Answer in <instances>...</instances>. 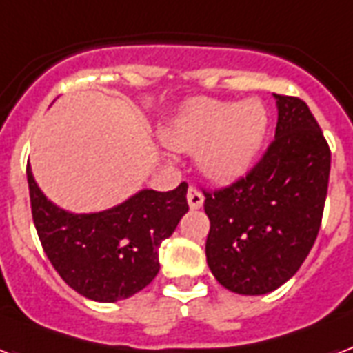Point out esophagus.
I'll return each instance as SVG.
<instances>
[{"instance_id": "esophagus-1", "label": "esophagus", "mask_w": 353, "mask_h": 353, "mask_svg": "<svg viewBox=\"0 0 353 353\" xmlns=\"http://www.w3.org/2000/svg\"><path fill=\"white\" fill-rule=\"evenodd\" d=\"M187 201H188V207L194 211V209H200L203 205V194H201L200 190L196 187H190L187 192Z\"/></svg>"}]
</instances>
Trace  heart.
Instances as JSON below:
<instances>
[{
  "label": "heart",
  "instance_id": "obj_1",
  "mask_svg": "<svg viewBox=\"0 0 353 353\" xmlns=\"http://www.w3.org/2000/svg\"><path fill=\"white\" fill-rule=\"evenodd\" d=\"M266 131L268 111L259 99H194L172 120L163 139L177 152H198V166L207 177L231 181L254 165Z\"/></svg>",
  "mask_w": 353,
  "mask_h": 353
}]
</instances>
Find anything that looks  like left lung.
Listing matches in <instances>:
<instances>
[{
  "mask_svg": "<svg viewBox=\"0 0 353 353\" xmlns=\"http://www.w3.org/2000/svg\"><path fill=\"white\" fill-rule=\"evenodd\" d=\"M278 125L259 163L205 194V255L231 292L257 296L289 281L313 248L326 203L332 152L305 101L274 94Z\"/></svg>",
  "mask_w": 353,
  "mask_h": 353,
  "instance_id": "1",
  "label": "left lung"
}]
</instances>
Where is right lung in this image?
<instances>
[{
  "mask_svg": "<svg viewBox=\"0 0 353 353\" xmlns=\"http://www.w3.org/2000/svg\"><path fill=\"white\" fill-rule=\"evenodd\" d=\"M33 222L48 259L66 283L94 302L137 294L159 272V246L188 211L187 183L168 192L139 190L101 212L75 214L50 201L27 166Z\"/></svg>",
  "mask_w": 353,
  "mask_h": 353,
  "instance_id": "obj_1",
  "label": "right lung"
}]
</instances>
